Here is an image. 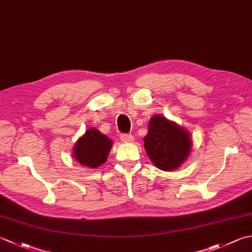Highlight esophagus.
Returning a JSON list of instances; mask_svg holds the SVG:
<instances>
[{"mask_svg":"<svg viewBox=\"0 0 252 252\" xmlns=\"http://www.w3.org/2000/svg\"><path fill=\"white\" fill-rule=\"evenodd\" d=\"M120 140L125 143H130L134 141V137H133L132 134H121Z\"/></svg>","mask_w":252,"mask_h":252,"instance_id":"obj_1","label":"esophagus"}]
</instances>
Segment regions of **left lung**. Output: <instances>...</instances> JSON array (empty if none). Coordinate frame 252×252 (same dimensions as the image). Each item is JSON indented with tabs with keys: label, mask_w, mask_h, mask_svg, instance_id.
I'll return each instance as SVG.
<instances>
[{
	"label": "left lung",
	"mask_w": 252,
	"mask_h": 252,
	"mask_svg": "<svg viewBox=\"0 0 252 252\" xmlns=\"http://www.w3.org/2000/svg\"><path fill=\"white\" fill-rule=\"evenodd\" d=\"M189 133L161 116L153 117L144 147L151 160L161 170L178 168L189 156L191 149Z\"/></svg>",
	"instance_id": "1"
}]
</instances>
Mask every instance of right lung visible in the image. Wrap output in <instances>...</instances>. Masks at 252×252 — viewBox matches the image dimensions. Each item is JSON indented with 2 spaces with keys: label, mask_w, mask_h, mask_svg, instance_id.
<instances>
[{
  "label": "right lung",
  "mask_w": 252,
  "mask_h": 252,
  "mask_svg": "<svg viewBox=\"0 0 252 252\" xmlns=\"http://www.w3.org/2000/svg\"><path fill=\"white\" fill-rule=\"evenodd\" d=\"M111 144L109 137L92 127L77 141L73 154L81 165L96 168L106 161Z\"/></svg>",
  "instance_id": "obj_1"
}]
</instances>
